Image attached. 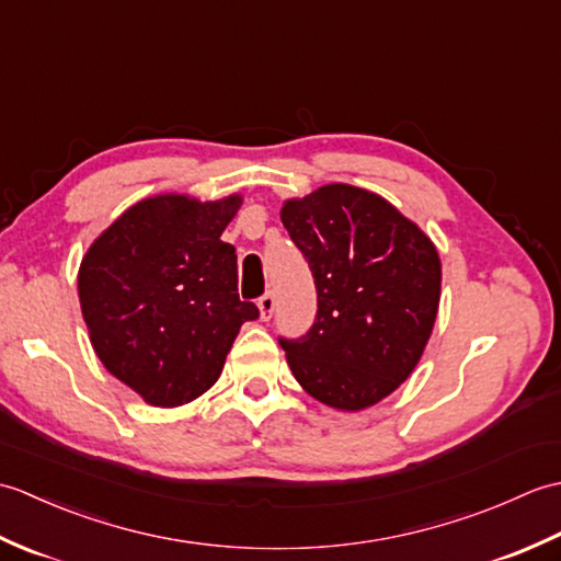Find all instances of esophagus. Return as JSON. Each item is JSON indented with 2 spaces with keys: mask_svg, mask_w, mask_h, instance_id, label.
<instances>
[{
  "mask_svg": "<svg viewBox=\"0 0 561 561\" xmlns=\"http://www.w3.org/2000/svg\"><path fill=\"white\" fill-rule=\"evenodd\" d=\"M257 308H260V318L262 320H270L272 318V313H274V308H277V299H274V294L272 291H265L257 299Z\"/></svg>",
  "mask_w": 561,
  "mask_h": 561,
  "instance_id": "esophagus-1",
  "label": "esophagus"
}]
</instances>
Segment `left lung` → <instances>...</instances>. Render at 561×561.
<instances>
[{"label":"left lung","mask_w":561,"mask_h":561,"mask_svg":"<svg viewBox=\"0 0 561 561\" xmlns=\"http://www.w3.org/2000/svg\"><path fill=\"white\" fill-rule=\"evenodd\" d=\"M313 274L318 311L301 337H279L296 380L337 410L390 396L432 335L440 262L434 243L368 190L325 185L282 207Z\"/></svg>","instance_id":"1"}]
</instances>
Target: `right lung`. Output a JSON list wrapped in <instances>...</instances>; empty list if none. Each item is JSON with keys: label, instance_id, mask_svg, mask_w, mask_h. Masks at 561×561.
Here are the masks:
<instances>
[{"label": "right lung", "instance_id": "right-lung-1", "mask_svg": "<svg viewBox=\"0 0 561 561\" xmlns=\"http://www.w3.org/2000/svg\"><path fill=\"white\" fill-rule=\"evenodd\" d=\"M238 207L236 195L137 202L81 260L79 301L93 350L157 408L217 383L238 330L260 316L238 299L236 248L221 241Z\"/></svg>", "mask_w": 561, "mask_h": 561}]
</instances>
